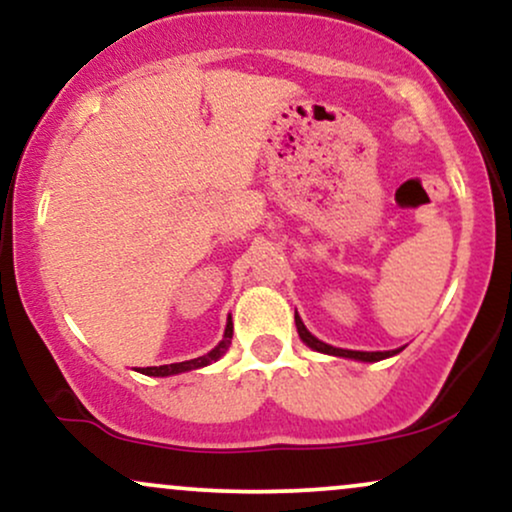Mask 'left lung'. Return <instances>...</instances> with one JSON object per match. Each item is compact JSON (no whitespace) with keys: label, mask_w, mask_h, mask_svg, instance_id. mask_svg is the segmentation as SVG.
Instances as JSON below:
<instances>
[{"label":"left lung","mask_w":512,"mask_h":512,"mask_svg":"<svg viewBox=\"0 0 512 512\" xmlns=\"http://www.w3.org/2000/svg\"><path fill=\"white\" fill-rule=\"evenodd\" d=\"M296 330H298V334H301L303 342L310 346V349L322 351V354L344 356V358H358V361H383V358L397 354V351H349V349H337V346H330V344L320 342V339H315L313 334L305 330L303 320H301V317H298V313H296Z\"/></svg>","instance_id":"8db88e82"}]
</instances>
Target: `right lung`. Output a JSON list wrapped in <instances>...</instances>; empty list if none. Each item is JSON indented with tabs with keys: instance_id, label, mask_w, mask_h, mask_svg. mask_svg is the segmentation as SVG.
I'll return each mask as SVG.
<instances>
[{
	"instance_id": "obj_1",
	"label": "right lung",
	"mask_w": 512,
	"mask_h": 512,
	"mask_svg": "<svg viewBox=\"0 0 512 512\" xmlns=\"http://www.w3.org/2000/svg\"><path fill=\"white\" fill-rule=\"evenodd\" d=\"M231 339H233V322H231V317H228V325H226V332H223V339L219 342V346H216V349L209 351L207 356H199V358H192V361H182V363H170V366L142 368V373L144 375H175V373H185V370H195V368L209 366L211 361H216V358L223 356V351L228 349Z\"/></svg>"
}]
</instances>
